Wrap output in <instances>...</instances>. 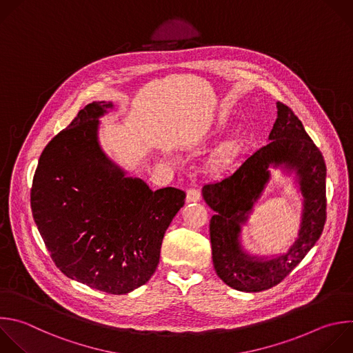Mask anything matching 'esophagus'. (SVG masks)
I'll return each instance as SVG.
<instances>
[{"instance_id": "34e87169", "label": "esophagus", "mask_w": 353, "mask_h": 353, "mask_svg": "<svg viewBox=\"0 0 353 353\" xmlns=\"http://www.w3.org/2000/svg\"><path fill=\"white\" fill-rule=\"evenodd\" d=\"M199 196H201V194H199L198 188L192 187V188L187 190V198H185L187 202H196V201H199Z\"/></svg>"}]
</instances>
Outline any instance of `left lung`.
Wrapping results in <instances>:
<instances>
[{"label": "left lung", "mask_w": 353, "mask_h": 353, "mask_svg": "<svg viewBox=\"0 0 353 353\" xmlns=\"http://www.w3.org/2000/svg\"><path fill=\"white\" fill-rule=\"evenodd\" d=\"M269 144L252 154L236 172L202 188L205 202L216 212L209 223L212 259L217 276L231 288L259 292L281 283L306 256L321 236L327 217L325 162L290 106L277 102V119ZM296 168L305 196L300 237L285 256L258 261L238 245L239 224L268 179L270 164Z\"/></svg>", "instance_id": "8db88e82"}]
</instances>
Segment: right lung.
<instances>
[{
  "label": "right lung",
  "mask_w": 353,
  "mask_h": 353,
  "mask_svg": "<svg viewBox=\"0 0 353 353\" xmlns=\"http://www.w3.org/2000/svg\"><path fill=\"white\" fill-rule=\"evenodd\" d=\"M110 102H92L44 148L34 172L30 205L55 266L106 294L144 285L159 263L162 240L183 208L185 192L151 191L103 155L98 117Z\"/></svg>",
  "instance_id": "right-lung-1"
}]
</instances>
